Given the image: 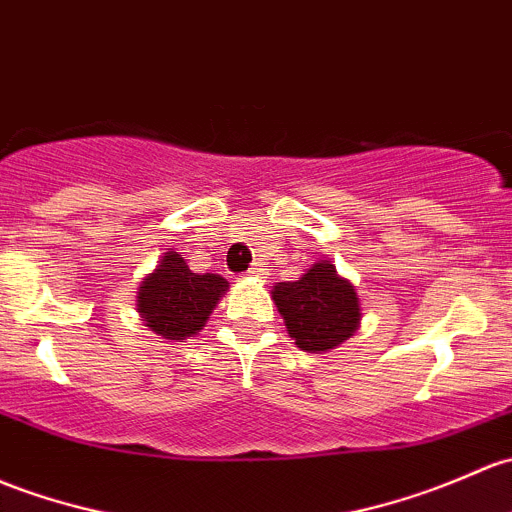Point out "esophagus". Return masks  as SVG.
<instances>
[{"mask_svg":"<svg viewBox=\"0 0 512 512\" xmlns=\"http://www.w3.org/2000/svg\"><path fill=\"white\" fill-rule=\"evenodd\" d=\"M247 274H250V277H262V274H265V267H262L260 262H255V265H252L250 270H247Z\"/></svg>","mask_w":512,"mask_h":512,"instance_id":"obj_1","label":"esophagus"}]
</instances>
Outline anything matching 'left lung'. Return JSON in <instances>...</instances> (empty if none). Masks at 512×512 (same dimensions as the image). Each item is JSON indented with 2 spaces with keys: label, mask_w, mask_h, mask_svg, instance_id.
<instances>
[{
  "label": "left lung",
  "mask_w": 512,
  "mask_h": 512,
  "mask_svg": "<svg viewBox=\"0 0 512 512\" xmlns=\"http://www.w3.org/2000/svg\"><path fill=\"white\" fill-rule=\"evenodd\" d=\"M272 299L289 336L306 353H328L358 331L360 299L346 277L319 260L294 282H277Z\"/></svg>",
  "instance_id": "left-lung-1"
}]
</instances>
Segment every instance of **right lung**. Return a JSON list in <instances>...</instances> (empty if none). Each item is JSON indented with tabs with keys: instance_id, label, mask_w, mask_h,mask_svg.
I'll return each instance as SVG.
<instances>
[{
	"instance_id": "right-lung-1",
	"label": "right lung",
	"mask_w": 512,
	"mask_h": 512,
	"mask_svg": "<svg viewBox=\"0 0 512 512\" xmlns=\"http://www.w3.org/2000/svg\"><path fill=\"white\" fill-rule=\"evenodd\" d=\"M220 274L188 270L179 252L161 255L157 270L149 272L137 289V311L144 326L166 341H186L211 319L215 304L228 292Z\"/></svg>"
}]
</instances>
